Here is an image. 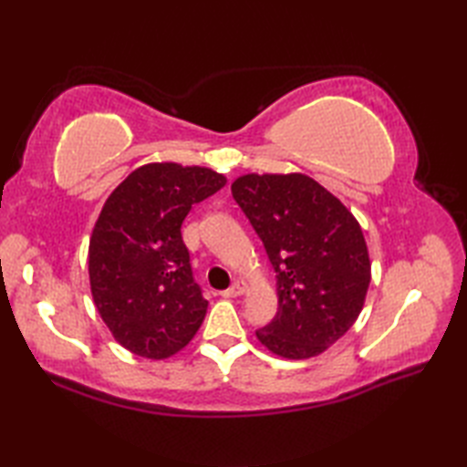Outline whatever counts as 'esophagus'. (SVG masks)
<instances>
[{
  "label": "esophagus",
  "mask_w": 467,
  "mask_h": 467,
  "mask_svg": "<svg viewBox=\"0 0 467 467\" xmlns=\"http://www.w3.org/2000/svg\"><path fill=\"white\" fill-rule=\"evenodd\" d=\"M244 291H246V283L244 281H236L231 289H226L224 293H223V296L224 299H234V296H241V295H244Z\"/></svg>",
  "instance_id": "34e87169"
}]
</instances>
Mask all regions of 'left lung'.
I'll list each match as a JSON object with an SVG mask.
<instances>
[{"instance_id": "obj_1", "label": "left lung", "mask_w": 467, "mask_h": 467, "mask_svg": "<svg viewBox=\"0 0 467 467\" xmlns=\"http://www.w3.org/2000/svg\"><path fill=\"white\" fill-rule=\"evenodd\" d=\"M276 273L279 311L256 339L283 359H311L351 329L371 283L361 224L311 176L243 174L231 186Z\"/></svg>"}]
</instances>
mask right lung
<instances>
[{
    "instance_id": "right-lung-1",
    "label": "right lung",
    "mask_w": 467,
    "mask_h": 467,
    "mask_svg": "<svg viewBox=\"0 0 467 467\" xmlns=\"http://www.w3.org/2000/svg\"><path fill=\"white\" fill-rule=\"evenodd\" d=\"M226 184L206 166L150 162L106 198L88 246L98 313L124 349L168 359L192 341L208 301L192 279L181 226L191 208Z\"/></svg>"
}]
</instances>
